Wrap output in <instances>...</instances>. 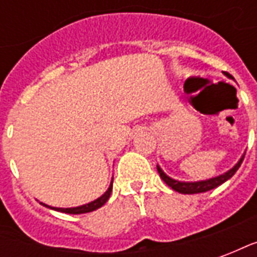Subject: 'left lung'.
Wrapping results in <instances>:
<instances>
[{
  "mask_svg": "<svg viewBox=\"0 0 257 257\" xmlns=\"http://www.w3.org/2000/svg\"><path fill=\"white\" fill-rule=\"evenodd\" d=\"M226 75L228 78H232V75H230L228 73H226ZM243 154L241 158H239V161L234 165V167L230 169V171H227L226 173H223V175H219V176H216V178L212 179H206V180H199V182H179V180H175V179L169 178L167 173L162 171L161 168L157 165V171L160 173V176L161 179L165 182V183L173 189L175 191H178V193L182 194H198V193H205V191H209V190H213L216 187H219L220 184H223L224 182H227L228 179L232 178V175L237 172L238 168L241 167V164L243 161Z\"/></svg>",
  "mask_w": 257,
  "mask_h": 257,
  "instance_id": "8db88e82",
  "label": "left lung"
}]
</instances>
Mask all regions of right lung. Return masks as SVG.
Here are the masks:
<instances>
[{
  "mask_svg": "<svg viewBox=\"0 0 257 257\" xmlns=\"http://www.w3.org/2000/svg\"><path fill=\"white\" fill-rule=\"evenodd\" d=\"M111 191H112V180H111V183H110V186H108V189H107L106 193L103 194L101 197H99L97 199H95V201L89 202V204L81 205V206H75V208H55V206H49V205L42 204V202L41 205L47 206V208H51V209L53 210H58V212H63V213H70V215H81V213H88V212L99 209L100 206H103V205L107 202V199L110 198V194H111Z\"/></svg>",
  "mask_w": 257,
  "mask_h": 257,
  "instance_id": "add662e5",
  "label": "right lung"
}]
</instances>
